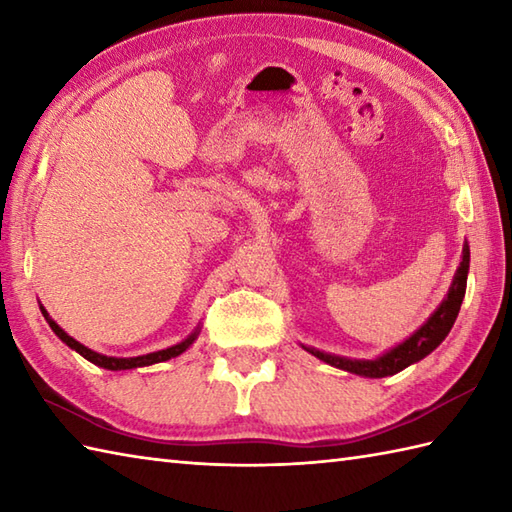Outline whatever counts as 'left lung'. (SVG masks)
I'll list each match as a JSON object with an SVG mask.
<instances>
[{"label": "left lung", "instance_id": "8db88e82", "mask_svg": "<svg viewBox=\"0 0 512 512\" xmlns=\"http://www.w3.org/2000/svg\"><path fill=\"white\" fill-rule=\"evenodd\" d=\"M469 262H471L469 244H464L462 262L458 270H455L453 284L447 292V297H444V301L438 306V310L433 312L427 319V323H424L420 330L413 332L407 341L391 347L389 352L374 358V361H356V358L334 356L306 345H303V350H308L312 356H317L323 363L345 369V372L350 374L365 376V378H385V376H394L402 372L405 367L422 361L424 356L431 354L444 339H447V334L451 332L455 319H458V312L462 306V299L466 292V275H469Z\"/></svg>", "mask_w": 512, "mask_h": 512}]
</instances>
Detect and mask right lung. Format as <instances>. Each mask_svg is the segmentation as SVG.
I'll list each match as a JSON object with an SVG mask.
<instances>
[{
    "instance_id": "right-lung-1",
    "label": "right lung",
    "mask_w": 512,
    "mask_h": 512,
    "mask_svg": "<svg viewBox=\"0 0 512 512\" xmlns=\"http://www.w3.org/2000/svg\"><path fill=\"white\" fill-rule=\"evenodd\" d=\"M39 308H41V314H43V317H46L48 325L52 328V332L57 334L59 339H61L65 345L72 347L74 352H79L83 358H88L90 363L99 365V367H103V369H112V372H118V369L147 367V365H154V363L169 361V358H176V356H180L184 350H189L191 343H193L195 339H198V334H200V328H198V330H195L191 336H187V339L180 341L178 345H171V347H167V350H158V352L143 354V356H132V358H116V356H105V354H99V352L90 350V347L81 345L79 341L72 339L70 334H65V332L59 328V325H57V321H52V319H50V314L46 312V308H43V306H39Z\"/></svg>"
}]
</instances>
